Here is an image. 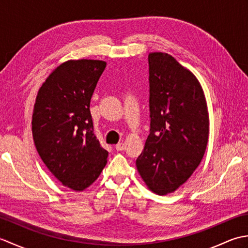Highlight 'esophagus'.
<instances>
[{
    "label": "esophagus",
    "instance_id": "obj_1",
    "mask_svg": "<svg viewBox=\"0 0 248 248\" xmlns=\"http://www.w3.org/2000/svg\"><path fill=\"white\" fill-rule=\"evenodd\" d=\"M115 148L117 151H121V150H124L125 148V145L124 143H118L117 145L115 146Z\"/></svg>",
    "mask_w": 248,
    "mask_h": 248
}]
</instances>
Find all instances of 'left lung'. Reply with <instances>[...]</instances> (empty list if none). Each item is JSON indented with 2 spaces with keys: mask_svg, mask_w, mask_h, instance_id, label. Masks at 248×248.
Wrapping results in <instances>:
<instances>
[{
  "mask_svg": "<svg viewBox=\"0 0 248 248\" xmlns=\"http://www.w3.org/2000/svg\"><path fill=\"white\" fill-rule=\"evenodd\" d=\"M148 62L150 134L136 167L151 192L167 195L186 183L202 162L209 112L192 71L163 52H151Z\"/></svg>",
  "mask_w": 248,
  "mask_h": 248,
  "instance_id": "1",
  "label": "left lung"
}]
</instances>
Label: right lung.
<instances>
[{
    "mask_svg": "<svg viewBox=\"0 0 248 248\" xmlns=\"http://www.w3.org/2000/svg\"><path fill=\"white\" fill-rule=\"evenodd\" d=\"M107 62L70 60L40 86L31 116L36 149L64 186L81 192L97 180L108 152L93 133L89 104Z\"/></svg>",
    "mask_w": 248,
    "mask_h": 248,
    "instance_id": "add662e5",
    "label": "right lung"
}]
</instances>
